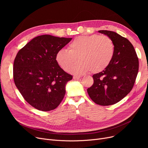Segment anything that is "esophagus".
<instances>
[{
  "instance_id": "34e87169",
  "label": "esophagus",
  "mask_w": 148,
  "mask_h": 148,
  "mask_svg": "<svg viewBox=\"0 0 148 148\" xmlns=\"http://www.w3.org/2000/svg\"><path fill=\"white\" fill-rule=\"evenodd\" d=\"M73 79L74 80H79V79H80V76H79V75H74Z\"/></svg>"
}]
</instances>
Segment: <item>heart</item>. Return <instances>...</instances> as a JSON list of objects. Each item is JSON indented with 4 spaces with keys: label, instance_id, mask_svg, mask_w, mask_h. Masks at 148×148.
<instances>
[{
    "label": "heart",
    "instance_id": "obj_1",
    "mask_svg": "<svg viewBox=\"0 0 148 148\" xmlns=\"http://www.w3.org/2000/svg\"><path fill=\"white\" fill-rule=\"evenodd\" d=\"M114 53V46L111 39L105 35L80 36L69 44L68 50L61 49L56 54V60L64 71L70 69L75 74L90 71L93 73L102 71L111 62Z\"/></svg>",
    "mask_w": 148,
    "mask_h": 148
}]
</instances>
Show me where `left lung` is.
<instances>
[{
  "label": "left lung",
  "instance_id": "1",
  "mask_svg": "<svg viewBox=\"0 0 148 148\" xmlns=\"http://www.w3.org/2000/svg\"><path fill=\"white\" fill-rule=\"evenodd\" d=\"M98 32L109 37L114 46L113 58L103 71L94 74V84L87 89L96 104L109 106L118 103L133 89L138 71V59L132 44L110 30Z\"/></svg>",
  "mask_w": 148,
  "mask_h": 148
}]
</instances>
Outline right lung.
<instances>
[{
	"label": "right lung",
	"mask_w": 148,
	"mask_h": 148,
	"mask_svg": "<svg viewBox=\"0 0 148 148\" xmlns=\"http://www.w3.org/2000/svg\"><path fill=\"white\" fill-rule=\"evenodd\" d=\"M72 40L50 35L38 36L19 50L14 62L15 86L26 101L39 110L56 108L65 94L73 76L56 60L57 52Z\"/></svg>",
	"instance_id": "obj_1"
}]
</instances>
